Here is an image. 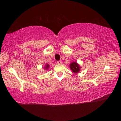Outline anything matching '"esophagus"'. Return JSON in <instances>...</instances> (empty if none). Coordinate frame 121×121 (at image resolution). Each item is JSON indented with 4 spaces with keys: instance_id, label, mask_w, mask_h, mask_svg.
I'll list each match as a JSON object with an SVG mask.
<instances>
[{
    "instance_id": "obj_1",
    "label": "esophagus",
    "mask_w": 121,
    "mask_h": 121,
    "mask_svg": "<svg viewBox=\"0 0 121 121\" xmlns=\"http://www.w3.org/2000/svg\"><path fill=\"white\" fill-rule=\"evenodd\" d=\"M61 61H57V63H58V64H59V65H60V64H61Z\"/></svg>"
}]
</instances>
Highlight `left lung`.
<instances>
[{"label":"left lung","mask_w":121,"mask_h":121,"mask_svg":"<svg viewBox=\"0 0 121 121\" xmlns=\"http://www.w3.org/2000/svg\"><path fill=\"white\" fill-rule=\"evenodd\" d=\"M70 68L73 72L74 73H78L80 70V67L77 62H73L70 64Z\"/></svg>","instance_id":"obj_1"}]
</instances>
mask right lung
Masks as SVG:
<instances>
[{"mask_svg": "<svg viewBox=\"0 0 121 121\" xmlns=\"http://www.w3.org/2000/svg\"><path fill=\"white\" fill-rule=\"evenodd\" d=\"M49 66H50V65H48V64H47L46 65V67H45V68L47 69H48V68H49Z\"/></svg>", "mask_w": 121, "mask_h": 121, "instance_id": "right-lung-1", "label": "right lung"}]
</instances>
